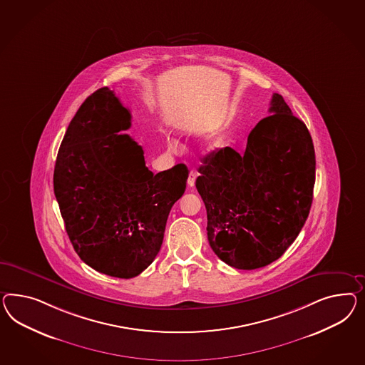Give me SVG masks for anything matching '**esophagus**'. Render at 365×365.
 I'll return each mask as SVG.
<instances>
[{"mask_svg": "<svg viewBox=\"0 0 365 365\" xmlns=\"http://www.w3.org/2000/svg\"><path fill=\"white\" fill-rule=\"evenodd\" d=\"M195 179H197V173H195L194 170H191V171H190V174H188V187H194V186H195Z\"/></svg>", "mask_w": 365, "mask_h": 365, "instance_id": "34e87169", "label": "esophagus"}]
</instances>
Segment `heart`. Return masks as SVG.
Listing matches in <instances>:
<instances>
[{
  "label": "heart",
  "instance_id": "b5f03b06",
  "mask_svg": "<svg viewBox=\"0 0 365 365\" xmlns=\"http://www.w3.org/2000/svg\"><path fill=\"white\" fill-rule=\"evenodd\" d=\"M220 146H222V140H220V139H214V140L210 142V148H211V150H217V148H220Z\"/></svg>",
  "mask_w": 365,
  "mask_h": 365
}]
</instances>
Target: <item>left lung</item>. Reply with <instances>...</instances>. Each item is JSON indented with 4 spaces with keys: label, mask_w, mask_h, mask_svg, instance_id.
Instances as JSON below:
<instances>
[{
    "label": "left lung",
    "mask_w": 365,
    "mask_h": 365,
    "mask_svg": "<svg viewBox=\"0 0 365 365\" xmlns=\"http://www.w3.org/2000/svg\"><path fill=\"white\" fill-rule=\"evenodd\" d=\"M251 130L246 150L203 158L197 190L207 210L210 246L237 269L268 266L306 223L315 185V148L303 120L277 93Z\"/></svg>",
    "instance_id": "1"
}]
</instances>
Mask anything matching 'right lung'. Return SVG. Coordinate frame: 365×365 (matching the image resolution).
<instances>
[{
    "instance_id": "1",
    "label": "right lung",
    "mask_w": 365,
    "mask_h": 365,
    "mask_svg": "<svg viewBox=\"0 0 365 365\" xmlns=\"http://www.w3.org/2000/svg\"><path fill=\"white\" fill-rule=\"evenodd\" d=\"M131 114L102 88L81 105L62 139L54 194L81 260L105 275L130 279L160 250L170 210L186 190L185 165L153 174L128 134Z\"/></svg>"
}]
</instances>
